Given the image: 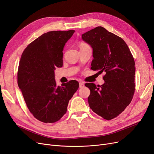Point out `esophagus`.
I'll use <instances>...</instances> for the list:
<instances>
[{
    "label": "esophagus",
    "instance_id": "1",
    "mask_svg": "<svg viewBox=\"0 0 154 154\" xmlns=\"http://www.w3.org/2000/svg\"><path fill=\"white\" fill-rule=\"evenodd\" d=\"M84 87V84L83 82H79V88H83Z\"/></svg>",
    "mask_w": 154,
    "mask_h": 154
}]
</instances>
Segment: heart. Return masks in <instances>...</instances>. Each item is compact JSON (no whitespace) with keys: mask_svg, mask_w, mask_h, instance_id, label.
<instances>
[{"mask_svg":"<svg viewBox=\"0 0 154 154\" xmlns=\"http://www.w3.org/2000/svg\"><path fill=\"white\" fill-rule=\"evenodd\" d=\"M86 45V44H81V46H82V45ZM81 46H80V47H81Z\"/></svg>","mask_w":154,"mask_h":154,"instance_id":"heart-1","label":"heart"}]
</instances>
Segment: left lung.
<instances>
[{"mask_svg": "<svg viewBox=\"0 0 154 154\" xmlns=\"http://www.w3.org/2000/svg\"><path fill=\"white\" fill-rule=\"evenodd\" d=\"M84 41L93 48L91 69L105 72V83L89 88L88 103L92 110L106 120L116 117L129 105L134 93L135 63L124 40L102 26L82 35Z\"/></svg>", "mask_w": 154, "mask_h": 154, "instance_id": "left-lung-1", "label": "left lung"}]
</instances>
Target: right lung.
Wrapping results in <instances>:
<instances>
[{"label": "right lung", "instance_id": "add662e5", "mask_svg": "<svg viewBox=\"0 0 154 154\" xmlns=\"http://www.w3.org/2000/svg\"><path fill=\"white\" fill-rule=\"evenodd\" d=\"M75 30L51 31L31 42L22 53L18 84L28 109L45 123L59 121L65 114L69 100L79 88L77 81L57 86L56 66H63V50Z\"/></svg>", "mask_w": 154, "mask_h": 154}]
</instances>
